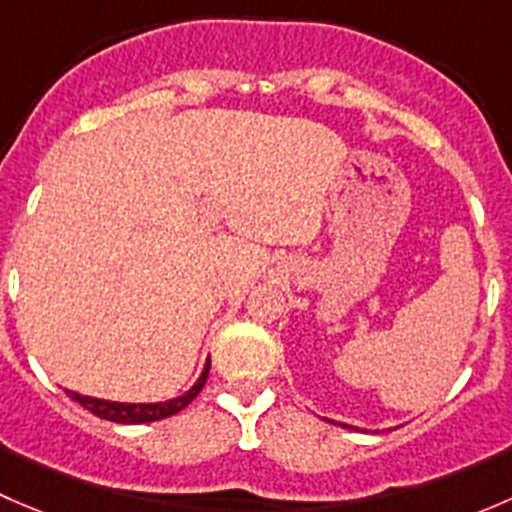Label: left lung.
<instances>
[{
  "label": "left lung",
  "instance_id": "obj_1",
  "mask_svg": "<svg viewBox=\"0 0 512 512\" xmlns=\"http://www.w3.org/2000/svg\"><path fill=\"white\" fill-rule=\"evenodd\" d=\"M337 426H342V428H354V431H361V428H356V426H349V423H337Z\"/></svg>",
  "mask_w": 512,
  "mask_h": 512
}]
</instances>
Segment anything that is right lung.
<instances>
[{
    "label": "right lung",
    "instance_id": "right-lung-1",
    "mask_svg": "<svg viewBox=\"0 0 512 512\" xmlns=\"http://www.w3.org/2000/svg\"><path fill=\"white\" fill-rule=\"evenodd\" d=\"M208 371H210V359L205 361L203 371L200 376L195 379V384L190 386L188 391H183L180 396L168 401H153V404H123V401H106V399H96V396H84V394H76V391H66L76 404L84 406L86 411L98 418H106V421L113 423H151V421H160V418H168L178 411H183L195 396L200 394V389L205 386L208 381Z\"/></svg>",
    "mask_w": 512,
    "mask_h": 512
}]
</instances>
